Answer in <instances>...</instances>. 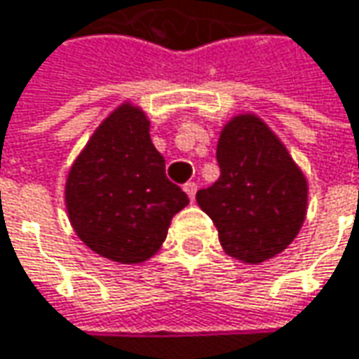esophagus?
Segmentation results:
<instances>
[{
	"instance_id": "obj_1",
	"label": "esophagus",
	"mask_w": 359,
	"mask_h": 359,
	"mask_svg": "<svg viewBox=\"0 0 359 359\" xmlns=\"http://www.w3.org/2000/svg\"><path fill=\"white\" fill-rule=\"evenodd\" d=\"M184 190L188 194V198L194 202V198H196V192H198V184H194V182H188L186 186H184Z\"/></svg>"
}]
</instances>
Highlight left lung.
Listing matches in <instances>:
<instances>
[{"label":"left lung","instance_id":"left-lung-1","mask_svg":"<svg viewBox=\"0 0 359 359\" xmlns=\"http://www.w3.org/2000/svg\"><path fill=\"white\" fill-rule=\"evenodd\" d=\"M220 177L198 190L224 253L262 264L292 243L306 217L309 184L282 141L255 114L231 118L217 144Z\"/></svg>","mask_w":359,"mask_h":359}]
</instances>
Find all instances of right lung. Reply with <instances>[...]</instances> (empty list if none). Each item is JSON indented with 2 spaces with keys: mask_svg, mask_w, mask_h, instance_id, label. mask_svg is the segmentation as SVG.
<instances>
[{
  "mask_svg": "<svg viewBox=\"0 0 359 359\" xmlns=\"http://www.w3.org/2000/svg\"><path fill=\"white\" fill-rule=\"evenodd\" d=\"M188 202L186 192L167 180L165 159L151 142L149 118L128 102L95 128L65 184L77 237L118 264L153 257L171 218Z\"/></svg>",
  "mask_w": 359,
  "mask_h": 359,
  "instance_id": "obj_1",
  "label": "right lung"
}]
</instances>
